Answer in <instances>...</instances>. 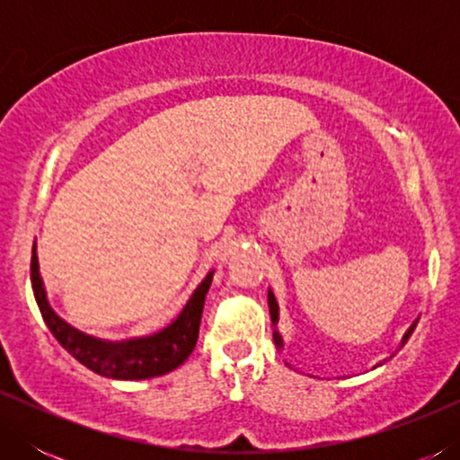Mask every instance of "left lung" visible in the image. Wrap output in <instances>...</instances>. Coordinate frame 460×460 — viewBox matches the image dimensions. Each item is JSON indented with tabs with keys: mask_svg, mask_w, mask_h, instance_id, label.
<instances>
[{
	"mask_svg": "<svg viewBox=\"0 0 460 460\" xmlns=\"http://www.w3.org/2000/svg\"><path fill=\"white\" fill-rule=\"evenodd\" d=\"M268 305H270V316H272V323L276 324V323H279V304H276V297H274L272 291H268ZM414 326H417V323H414L411 329L406 331V335L402 337V345H404L408 341V337L412 335ZM274 343H276V348H282V339L279 335V331H274Z\"/></svg>",
	"mask_w": 460,
	"mask_h": 460,
	"instance_id": "8db88e82",
	"label": "left lung"
}]
</instances>
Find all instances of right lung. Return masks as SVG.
I'll use <instances>...</instances> for the list:
<instances>
[{"instance_id":"add662e5","label":"right lung","mask_w":460,"mask_h":460,"mask_svg":"<svg viewBox=\"0 0 460 460\" xmlns=\"http://www.w3.org/2000/svg\"><path fill=\"white\" fill-rule=\"evenodd\" d=\"M213 272L197 287L192 297L188 299L184 310L173 320L167 329L150 337L129 339V341H102V339L90 337L85 332L73 329L65 320L58 318L49 307L46 299V288H43L40 276V263L33 244V255H31V282H33L35 301L40 312L46 320L48 329L58 339V343L93 373L111 376V379H150V376H161L178 368L188 356L192 354L194 345L199 339L200 316H203L205 295L211 287Z\"/></svg>"}]
</instances>
